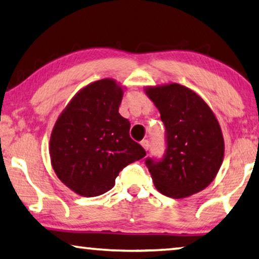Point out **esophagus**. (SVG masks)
I'll use <instances>...</instances> for the list:
<instances>
[{
  "label": "esophagus",
  "instance_id": "34e87169",
  "mask_svg": "<svg viewBox=\"0 0 259 259\" xmlns=\"http://www.w3.org/2000/svg\"><path fill=\"white\" fill-rule=\"evenodd\" d=\"M141 146H143L145 150L147 151L148 148H150V141H148V140H143V141H141Z\"/></svg>",
  "mask_w": 259,
  "mask_h": 259
}]
</instances>
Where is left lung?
Returning a JSON list of instances; mask_svg holds the SVG:
<instances>
[{"instance_id":"1","label":"left lung","mask_w":259,"mask_h":259,"mask_svg":"<svg viewBox=\"0 0 259 259\" xmlns=\"http://www.w3.org/2000/svg\"><path fill=\"white\" fill-rule=\"evenodd\" d=\"M145 92L165 126V154L145 160L154 186L176 199L204 190L224 158V139L213 112L199 95L179 83L148 87Z\"/></svg>"}]
</instances>
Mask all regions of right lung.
<instances>
[{"label":"right lung","mask_w":259,"mask_h":259,"mask_svg":"<svg viewBox=\"0 0 259 259\" xmlns=\"http://www.w3.org/2000/svg\"><path fill=\"white\" fill-rule=\"evenodd\" d=\"M122 95L114 80L95 81L76 93L56 120L49 144L53 168L80 196L107 192L123 167L146 155L119 113Z\"/></svg>","instance_id":"right-lung-1"}]
</instances>
